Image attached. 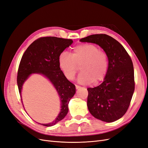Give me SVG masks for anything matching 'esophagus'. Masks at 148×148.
<instances>
[{
  "label": "esophagus",
  "instance_id": "1",
  "mask_svg": "<svg viewBox=\"0 0 148 148\" xmlns=\"http://www.w3.org/2000/svg\"><path fill=\"white\" fill-rule=\"evenodd\" d=\"M75 87H76V89H78L82 88L80 86H78V85H75Z\"/></svg>",
  "mask_w": 148,
  "mask_h": 148
}]
</instances>
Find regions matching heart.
<instances>
[{"label": "heart", "instance_id": "1", "mask_svg": "<svg viewBox=\"0 0 148 148\" xmlns=\"http://www.w3.org/2000/svg\"><path fill=\"white\" fill-rule=\"evenodd\" d=\"M58 62L65 77L69 80L74 79L80 65L82 71L78 75V81L83 84L91 82L97 84L102 82L108 72L109 66L107 53L92 44H82L76 46L72 54L62 52Z\"/></svg>", "mask_w": 148, "mask_h": 148}]
</instances>
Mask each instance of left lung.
<instances>
[{
  "instance_id": "obj_1",
  "label": "left lung",
  "mask_w": 148,
  "mask_h": 148,
  "mask_svg": "<svg viewBox=\"0 0 148 148\" xmlns=\"http://www.w3.org/2000/svg\"><path fill=\"white\" fill-rule=\"evenodd\" d=\"M79 41L96 44L108 55V72L100 85L87 89V106L96 119L115 122L126 113L135 90L132 60L122 44L107 34L90 35Z\"/></svg>"
}]
</instances>
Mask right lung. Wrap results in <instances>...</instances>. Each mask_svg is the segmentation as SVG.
<instances>
[{"label":"right lung","mask_w":148,"mask_h":148,"mask_svg":"<svg viewBox=\"0 0 148 148\" xmlns=\"http://www.w3.org/2000/svg\"><path fill=\"white\" fill-rule=\"evenodd\" d=\"M72 43V40L69 39L40 38L30 44L21 59L17 74V84L21 102L22 86L33 73L42 75L49 79L60 97V113L51 123H38L44 126H53L65 117L69 112V101L75 94V86L66 79L58 62L60 53Z\"/></svg>","instance_id":"1"}]
</instances>
